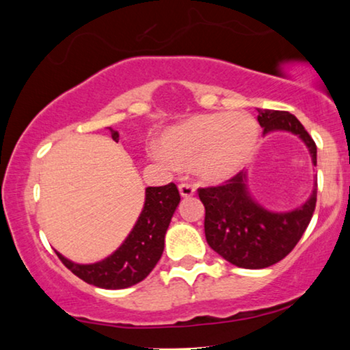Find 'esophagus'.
I'll use <instances>...</instances> for the list:
<instances>
[{
	"instance_id": "1",
	"label": "esophagus",
	"mask_w": 350,
	"mask_h": 350,
	"mask_svg": "<svg viewBox=\"0 0 350 350\" xmlns=\"http://www.w3.org/2000/svg\"><path fill=\"white\" fill-rule=\"evenodd\" d=\"M180 194L183 196V198H191L196 193V186L191 185V183H180Z\"/></svg>"
}]
</instances>
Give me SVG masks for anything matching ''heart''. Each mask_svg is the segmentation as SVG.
<instances>
[{"instance_id":"b5f03b06","label":"heart","mask_w":350,"mask_h":350,"mask_svg":"<svg viewBox=\"0 0 350 350\" xmlns=\"http://www.w3.org/2000/svg\"><path fill=\"white\" fill-rule=\"evenodd\" d=\"M258 133V122L248 113L205 114L169 129L164 145L152 142L148 152L169 169L194 165L202 178L221 181L250 161Z\"/></svg>"}]
</instances>
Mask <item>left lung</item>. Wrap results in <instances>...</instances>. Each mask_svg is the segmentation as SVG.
I'll use <instances>...</instances> for the list:
<instances>
[{
	"instance_id": "1",
	"label": "left lung",
	"mask_w": 350,
	"mask_h": 350,
	"mask_svg": "<svg viewBox=\"0 0 350 350\" xmlns=\"http://www.w3.org/2000/svg\"><path fill=\"white\" fill-rule=\"evenodd\" d=\"M262 132L288 131L303 138L314 165L317 146L298 119L288 111L258 109ZM205 207L207 243L234 266L261 269L275 265L293 250L312 218L317 204V185L303 207L286 213L267 212L253 202L245 189V175L239 172L218 186L199 188Z\"/></svg>"
}]
</instances>
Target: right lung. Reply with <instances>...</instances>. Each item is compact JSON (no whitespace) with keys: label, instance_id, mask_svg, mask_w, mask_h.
Returning <instances> with one entry per match:
<instances>
[{"label":"right lung","instance_id":"1","mask_svg":"<svg viewBox=\"0 0 350 350\" xmlns=\"http://www.w3.org/2000/svg\"><path fill=\"white\" fill-rule=\"evenodd\" d=\"M111 137L119 140L113 129ZM180 202V191L175 183L146 188L143 212L132 232L121 247L107 260L95 265H76L57 253L60 261L81 280L107 290L127 288L146 279L164 252V237L172 215Z\"/></svg>","mask_w":350,"mask_h":350}]
</instances>
